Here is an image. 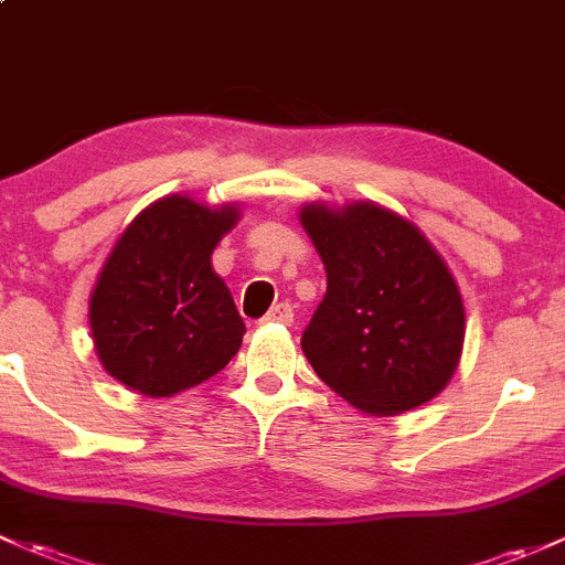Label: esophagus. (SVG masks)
Instances as JSON below:
<instances>
[{
    "mask_svg": "<svg viewBox=\"0 0 565 565\" xmlns=\"http://www.w3.org/2000/svg\"><path fill=\"white\" fill-rule=\"evenodd\" d=\"M292 319H295V311H292V306H289V302H278V306H273L270 311L265 313V319L263 322H267V324H292Z\"/></svg>",
    "mask_w": 565,
    "mask_h": 565,
    "instance_id": "obj_1",
    "label": "esophagus"
}]
</instances>
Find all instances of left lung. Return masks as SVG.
Wrapping results in <instances>:
<instances>
[{
  "label": "left lung",
  "instance_id": "left-lung-1",
  "mask_svg": "<svg viewBox=\"0 0 565 565\" xmlns=\"http://www.w3.org/2000/svg\"><path fill=\"white\" fill-rule=\"evenodd\" d=\"M328 292L302 332L317 376L367 417H395L433 401L466 341L452 270L412 218L358 200L306 203L298 213Z\"/></svg>",
  "mask_w": 565,
  "mask_h": 565
}]
</instances>
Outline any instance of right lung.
<instances>
[{"label": "right lung", "instance_id": "right-lung-1", "mask_svg": "<svg viewBox=\"0 0 565 565\" xmlns=\"http://www.w3.org/2000/svg\"><path fill=\"white\" fill-rule=\"evenodd\" d=\"M241 205L168 194L127 224L92 298L94 349L116 382L146 397H173L216 376L243 343V324L211 254Z\"/></svg>", "mask_w": 565, "mask_h": 565}]
</instances>
